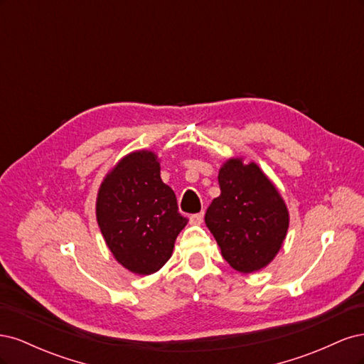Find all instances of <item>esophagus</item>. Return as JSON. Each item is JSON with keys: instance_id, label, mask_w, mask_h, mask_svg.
<instances>
[{"instance_id": "esophagus-1", "label": "esophagus", "mask_w": 364, "mask_h": 364, "mask_svg": "<svg viewBox=\"0 0 364 364\" xmlns=\"http://www.w3.org/2000/svg\"><path fill=\"white\" fill-rule=\"evenodd\" d=\"M190 223H191V225H202V223H203V213L193 214V215L190 217Z\"/></svg>"}]
</instances>
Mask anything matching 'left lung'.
<instances>
[{
	"label": "left lung",
	"instance_id": "left-lung-1",
	"mask_svg": "<svg viewBox=\"0 0 364 364\" xmlns=\"http://www.w3.org/2000/svg\"><path fill=\"white\" fill-rule=\"evenodd\" d=\"M220 194L208 206L205 223L229 266L257 272L274 258L289 229V211L257 164L229 159L218 171Z\"/></svg>",
	"mask_w": 364,
	"mask_h": 364
}]
</instances>
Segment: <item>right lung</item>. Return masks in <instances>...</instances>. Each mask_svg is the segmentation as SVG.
<instances>
[{
  "instance_id": "add662e5",
  "label": "right lung",
  "mask_w": 364,
  "mask_h": 364,
  "mask_svg": "<svg viewBox=\"0 0 364 364\" xmlns=\"http://www.w3.org/2000/svg\"><path fill=\"white\" fill-rule=\"evenodd\" d=\"M97 222L115 259L138 274L158 272L188 223L176 194L161 179L151 151H134L106 176L97 197Z\"/></svg>"
}]
</instances>
